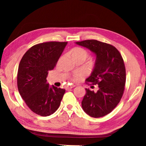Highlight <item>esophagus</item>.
I'll use <instances>...</instances> for the list:
<instances>
[{
    "label": "esophagus",
    "instance_id": "34e87169",
    "mask_svg": "<svg viewBox=\"0 0 146 146\" xmlns=\"http://www.w3.org/2000/svg\"><path fill=\"white\" fill-rule=\"evenodd\" d=\"M75 85H71V86H68V88H67V90H70V89H71V88H74V87H75Z\"/></svg>",
    "mask_w": 146,
    "mask_h": 146
}]
</instances>
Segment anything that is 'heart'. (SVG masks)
<instances>
[{
  "mask_svg": "<svg viewBox=\"0 0 146 146\" xmlns=\"http://www.w3.org/2000/svg\"><path fill=\"white\" fill-rule=\"evenodd\" d=\"M70 53L71 56L74 60H85L88 56V52L85 49L82 48H79L76 47L71 49L70 51ZM82 76V73H76L73 75L72 77V80L74 81H77L80 79Z\"/></svg>",
  "mask_w": 146,
  "mask_h": 146,
  "instance_id": "heart-1",
  "label": "heart"
}]
</instances>
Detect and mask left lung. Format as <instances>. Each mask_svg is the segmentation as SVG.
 <instances>
[{"instance_id":"1","label":"left lung","mask_w":146,"mask_h":146,"mask_svg":"<svg viewBox=\"0 0 146 146\" xmlns=\"http://www.w3.org/2000/svg\"><path fill=\"white\" fill-rule=\"evenodd\" d=\"M76 44L90 49L97 55L95 67L86 82L88 85H98V90L94 92L86 89L82 109L90 117H104L114 110L122 97L126 78L122 56L115 46L97 40Z\"/></svg>"}]
</instances>
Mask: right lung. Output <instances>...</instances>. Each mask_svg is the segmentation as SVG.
<instances>
[{
	"label": "right lung",
	"instance_id": "add662e5",
	"mask_svg": "<svg viewBox=\"0 0 146 146\" xmlns=\"http://www.w3.org/2000/svg\"><path fill=\"white\" fill-rule=\"evenodd\" d=\"M67 42L36 44L26 51L20 62L17 74L19 93L33 113L47 117L60 106L64 89L49 86L46 78L53 70Z\"/></svg>",
	"mask_w": 146,
	"mask_h": 146
}]
</instances>
